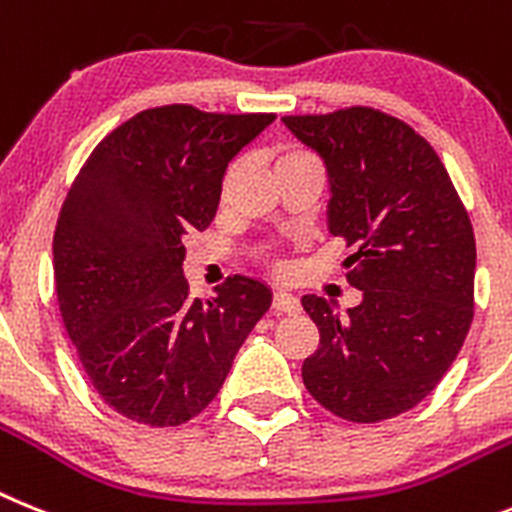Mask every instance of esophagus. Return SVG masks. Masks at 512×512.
Returning a JSON list of instances; mask_svg holds the SVG:
<instances>
[{"mask_svg":"<svg viewBox=\"0 0 512 512\" xmlns=\"http://www.w3.org/2000/svg\"><path fill=\"white\" fill-rule=\"evenodd\" d=\"M273 309L275 311H283V314H299L301 311V301L293 296L291 291H278L273 293Z\"/></svg>","mask_w":512,"mask_h":512,"instance_id":"obj_1","label":"esophagus"}]
</instances>
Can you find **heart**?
I'll return each mask as SVG.
<instances>
[{
    "label": "heart",
    "mask_w": 512,
    "mask_h": 512,
    "mask_svg": "<svg viewBox=\"0 0 512 512\" xmlns=\"http://www.w3.org/2000/svg\"><path fill=\"white\" fill-rule=\"evenodd\" d=\"M299 159H311V154L306 149H296V146H291V149H283L281 157H278V167H281V164H288V162H299ZM229 180H231V175L226 177V182H229ZM270 265H273L275 270L283 268L278 260H270Z\"/></svg>",
    "instance_id": "heart-1"
}]
</instances>
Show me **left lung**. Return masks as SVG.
Masks as SVG:
<instances>
[{
  "label": "left lung",
  "mask_w": 512,
  "mask_h": 512,
  "mask_svg": "<svg viewBox=\"0 0 512 512\" xmlns=\"http://www.w3.org/2000/svg\"><path fill=\"white\" fill-rule=\"evenodd\" d=\"M281 121L327 167V226L355 247L342 265L363 293L348 314L301 299L319 330L306 389L342 420L402 415L446 376L474 317L469 213L433 146L399 118L345 108Z\"/></svg>",
  "instance_id": "8db88e82"
}]
</instances>
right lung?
Instances as JSON below:
<instances>
[{
	"mask_svg": "<svg viewBox=\"0 0 512 512\" xmlns=\"http://www.w3.org/2000/svg\"><path fill=\"white\" fill-rule=\"evenodd\" d=\"M273 121L144 110L95 146L66 193L53 234L61 319L118 415L151 428L201 415L270 309L273 291L247 275L190 299L182 237L211 224L229 162Z\"/></svg>",
	"mask_w": 512,
	"mask_h": 512,
	"instance_id": "obj_1",
	"label": "right lung"
}]
</instances>
